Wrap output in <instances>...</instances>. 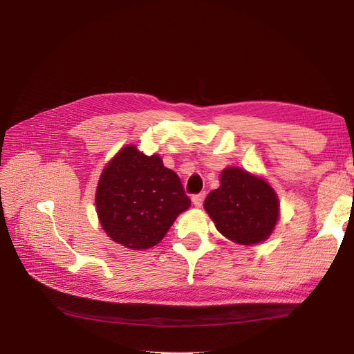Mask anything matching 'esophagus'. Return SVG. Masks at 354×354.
Segmentation results:
<instances>
[{
  "label": "esophagus",
  "mask_w": 354,
  "mask_h": 354,
  "mask_svg": "<svg viewBox=\"0 0 354 354\" xmlns=\"http://www.w3.org/2000/svg\"><path fill=\"white\" fill-rule=\"evenodd\" d=\"M203 198H205V194H199V195H194L192 196V202H194V205L195 207H202V203H203Z\"/></svg>",
  "instance_id": "34e87169"
}]
</instances>
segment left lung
Listing matches in <instances>:
<instances>
[{
  "instance_id": "obj_1",
  "label": "left lung",
  "mask_w": 354,
  "mask_h": 354,
  "mask_svg": "<svg viewBox=\"0 0 354 354\" xmlns=\"http://www.w3.org/2000/svg\"><path fill=\"white\" fill-rule=\"evenodd\" d=\"M203 208L223 236L241 245L266 241L279 218L272 186L238 167L223 169L220 187L209 192Z\"/></svg>"
}]
</instances>
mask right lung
<instances>
[{"instance_id":"1","label":"right lung","mask_w":354,"mask_h":354,"mask_svg":"<svg viewBox=\"0 0 354 354\" xmlns=\"http://www.w3.org/2000/svg\"><path fill=\"white\" fill-rule=\"evenodd\" d=\"M95 207L112 241L130 250H147L162 241L178 214L190 207V199L160 156H147L130 145L104 167Z\"/></svg>"}]
</instances>
